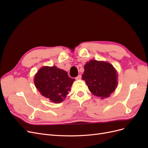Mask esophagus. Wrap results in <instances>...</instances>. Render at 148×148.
Wrapping results in <instances>:
<instances>
[{
    "mask_svg": "<svg viewBox=\"0 0 148 148\" xmlns=\"http://www.w3.org/2000/svg\"><path fill=\"white\" fill-rule=\"evenodd\" d=\"M82 78V75H79L77 76V77H76V79H81Z\"/></svg>",
    "mask_w": 148,
    "mask_h": 148,
    "instance_id": "1",
    "label": "esophagus"
}]
</instances>
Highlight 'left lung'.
Returning <instances> with one entry per match:
<instances>
[{
	"label": "left lung",
	"instance_id": "1",
	"mask_svg": "<svg viewBox=\"0 0 148 148\" xmlns=\"http://www.w3.org/2000/svg\"><path fill=\"white\" fill-rule=\"evenodd\" d=\"M83 79L94 95L107 97L117 85V71L110 64L90 60L84 65Z\"/></svg>",
	"mask_w": 148,
	"mask_h": 148
}]
</instances>
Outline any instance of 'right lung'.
<instances>
[{"instance_id":"right-lung-1","label":"right lung","mask_w":148,"mask_h":148,"mask_svg":"<svg viewBox=\"0 0 148 148\" xmlns=\"http://www.w3.org/2000/svg\"><path fill=\"white\" fill-rule=\"evenodd\" d=\"M74 80L57 66H43L34 77V84L43 96L60 103L65 99Z\"/></svg>"}]
</instances>
